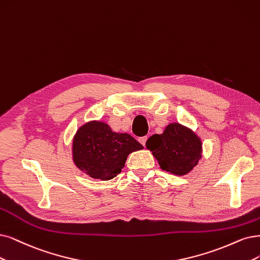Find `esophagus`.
<instances>
[{"label":"esophagus","instance_id":"obj_1","mask_svg":"<svg viewBox=\"0 0 260 260\" xmlns=\"http://www.w3.org/2000/svg\"><path fill=\"white\" fill-rule=\"evenodd\" d=\"M147 139H148V137L147 136H145V137H141V138H139V142L141 143V145L145 147L146 146V142H147Z\"/></svg>","mask_w":260,"mask_h":260}]
</instances>
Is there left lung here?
Instances as JSON below:
<instances>
[{
	"label": "left lung",
	"instance_id": "1",
	"mask_svg": "<svg viewBox=\"0 0 260 260\" xmlns=\"http://www.w3.org/2000/svg\"><path fill=\"white\" fill-rule=\"evenodd\" d=\"M162 170L185 176L203 157V141L197 134L180 123H170L162 134L151 136L146 143Z\"/></svg>",
	"mask_w": 260,
	"mask_h": 260
}]
</instances>
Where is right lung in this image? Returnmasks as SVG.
Returning <instances> with one entry per match:
<instances>
[{"label": "right lung", "instance_id": "add662e5", "mask_svg": "<svg viewBox=\"0 0 260 260\" xmlns=\"http://www.w3.org/2000/svg\"><path fill=\"white\" fill-rule=\"evenodd\" d=\"M143 147L126 133L112 132L102 121H89L73 137L72 155L75 166L86 176L102 181L117 177L132 152Z\"/></svg>", "mask_w": 260, "mask_h": 260}]
</instances>
